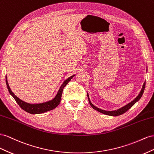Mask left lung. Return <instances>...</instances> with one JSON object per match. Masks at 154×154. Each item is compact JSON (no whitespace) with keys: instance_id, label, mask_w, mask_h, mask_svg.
Instances as JSON below:
<instances>
[{"instance_id":"obj_1","label":"left lung","mask_w":154,"mask_h":154,"mask_svg":"<svg viewBox=\"0 0 154 154\" xmlns=\"http://www.w3.org/2000/svg\"><path fill=\"white\" fill-rule=\"evenodd\" d=\"M145 85H146V82H144L143 84V88L141 89V90H140L139 94L138 95V96L136 97L135 99H134L132 101L130 102V103L127 104L126 105H125V106L122 107L119 109H117V110H113V111H106V110H103V109H101L100 108H97L96 106H95L94 105L92 104L90 101V98H89V96H88V94H87V96H88V101L90 103V104L91 105V106L94 109H95V110L99 112L100 113H102L103 114H106V115H108V116H120V115H122V114H123L124 113H125L126 112H127L128 110V109L134 105V104L137 102L138 100L140 99V97H141L143 94V92H144V88H145Z\"/></svg>"}]
</instances>
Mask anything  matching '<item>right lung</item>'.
Segmentation results:
<instances>
[{
  "mask_svg": "<svg viewBox=\"0 0 154 154\" xmlns=\"http://www.w3.org/2000/svg\"><path fill=\"white\" fill-rule=\"evenodd\" d=\"M75 75H74L69 77L63 82V84L60 87L57 94L56 96L55 97V98L54 99L50 100V101L43 103H39V104H29L28 103L24 102L23 100H20V99L17 97L16 95H15V94L13 93L12 91L11 90L10 86L8 85L6 76V85H7V88L9 92H10V94L13 96V97L15 99L17 103L19 105V106L22 109H24V110L26 111V112L31 114H38V113H45L48 111H50L51 109H54L58 106L60 102V99H61V97H62L63 90L64 89V88L70 81H71V79Z\"/></svg>",
  "mask_w": 154,
  "mask_h": 154,
  "instance_id": "add662e5",
  "label": "right lung"
}]
</instances>
